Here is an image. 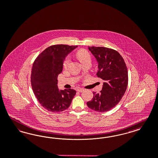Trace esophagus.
Here are the masks:
<instances>
[{
    "instance_id": "1",
    "label": "esophagus",
    "mask_w": 158,
    "mask_h": 158,
    "mask_svg": "<svg viewBox=\"0 0 158 158\" xmlns=\"http://www.w3.org/2000/svg\"><path fill=\"white\" fill-rule=\"evenodd\" d=\"M76 91L78 92L82 93L84 91V89L82 88H78L76 89Z\"/></svg>"
}]
</instances>
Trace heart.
I'll return each mask as SVG.
<instances>
[{
    "label": "heart",
    "mask_w": 158,
    "mask_h": 158,
    "mask_svg": "<svg viewBox=\"0 0 158 158\" xmlns=\"http://www.w3.org/2000/svg\"><path fill=\"white\" fill-rule=\"evenodd\" d=\"M76 57L83 64L86 62L90 61L91 62V57L89 53L86 50L84 49H81L78 50L76 53ZM69 62V58H66L64 62V67L66 68Z\"/></svg>",
    "instance_id": "1"
}]
</instances>
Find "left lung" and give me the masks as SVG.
Instances as JSON below:
<instances>
[{"label": "left lung", "instance_id": "obj_1", "mask_svg": "<svg viewBox=\"0 0 158 158\" xmlns=\"http://www.w3.org/2000/svg\"><path fill=\"white\" fill-rule=\"evenodd\" d=\"M88 49L98 62L97 76L104 82L100 92H93V98L87 102V106L98 112H106L118 103L125 93L128 82L127 66L115 50L102 47Z\"/></svg>", "mask_w": 158, "mask_h": 158}]
</instances>
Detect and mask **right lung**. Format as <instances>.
Wrapping results in <instances>:
<instances>
[{
  "label": "right lung",
  "mask_w": 158,
  "mask_h": 158,
  "mask_svg": "<svg viewBox=\"0 0 158 158\" xmlns=\"http://www.w3.org/2000/svg\"><path fill=\"white\" fill-rule=\"evenodd\" d=\"M77 47L68 45H55L38 55L33 64L31 83L33 92L44 108L51 112L68 109L76 94L74 89L59 90L58 75L63 69L66 56Z\"/></svg>",
  "instance_id": "right-lung-1"
}]
</instances>
